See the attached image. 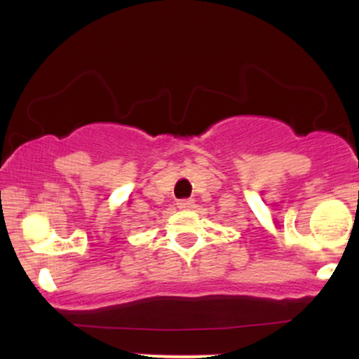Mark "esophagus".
Masks as SVG:
<instances>
[{
  "label": "esophagus",
  "instance_id": "obj_1",
  "mask_svg": "<svg viewBox=\"0 0 359 359\" xmlns=\"http://www.w3.org/2000/svg\"><path fill=\"white\" fill-rule=\"evenodd\" d=\"M177 208L179 209H192L194 208V201L192 199H182L177 203Z\"/></svg>",
  "mask_w": 359,
  "mask_h": 359
}]
</instances>
